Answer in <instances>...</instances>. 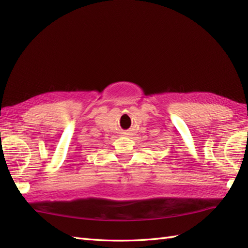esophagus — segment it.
Segmentation results:
<instances>
[{
    "mask_svg": "<svg viewBox=\"0 0 248 248\" xmlns=\"http://www.w3.org/2000/svg\"><path fill=\"white\" fill-rule=\"evenodd\" d=\"M124 135H130V132H124Z\"/></svg>",
    "mask_w": 248,
    "mask_h": 248,
    "instance_id": "1",
    "label": "esophagus"
}]
</instances>
